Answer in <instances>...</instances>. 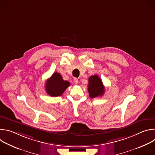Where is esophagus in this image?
<instances>
[{
	"label": "esophagus",
	"instance_id": "esophagus-1",
	"mask_svg": "<svg viewBox=\"0 0 155 155\" xmlns=\"http://www.w3.org/2000/svg\"><path fill=\"white\" fill-rule=\"evenodd\" d=\"M74 83H75V84H77L78 83V80L77 78H76L74 79Z\"/></svg>",
	"mask_w": 155,
	"mask_h": 155
}]
</instances>
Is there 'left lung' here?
<instances>
[{
  "label": "left lung",
  "mask_w": 155,
  "mask_h": 155,
  "mask_svg": "<svg viewBox=\"0 0 155 155\" xmlns=\"http://www.w3.org/2000/svg\"><path fill=\"white\" fill-rule=\"evenodd\" d=\"M88 83V93L91 98L101 96L104 94L105 87L101 79L97 75H92L89 78Z\"/></svg>",
  "instance_id": "1"
}]
</instances>
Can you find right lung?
<instances>
[{
	"mask_svg": "<svg viewBox=\"0 0 155 155\" xmlns=\"http://www.w3.org/2000/svg\"><path fill=\"white\" fill-rule=\"evenodd\" d=\"M69 85L70 83L68 81L64 80L60 74L54 72L52 76L47 80L45 90L47 94L50 96H60Z\"/></svg>",
	"mask_w": 155,
	"mask_h": 155,
	"instance_id": "1",
	"label": "right lung"
}]
</instances>
